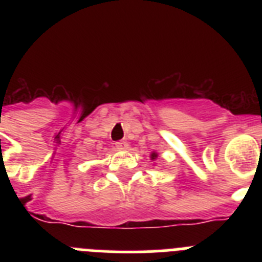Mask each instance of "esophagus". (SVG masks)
Returning a JSON list of instances; mask_svg holds the SVG:
<instances>
[{"mask_svg": "<svg viewBox=\"0 0 262 262\" xmlns=\"http://www.w3.org/2000/svg\"><path fill=\"white\" fill-rule=\"evenodd\" d=\"M115 147H117L118 149H122V151H124V149H127V148H128V143H127L126 140H119V142L115 143Z\"/></svg>", "mask_w": 262, "mask_h": 262, "instance_id": "1", "label": "esophagus"}]
</instances>
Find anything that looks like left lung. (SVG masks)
I'll return each mask as SVG.
<instances>
[{"label":"left lung","instance_id":"1","mask_svg":"<svg viewBox=\"0 0 262 262\" xmlns=\"http://www.w3.org/2000/svg\"><path fill=\"white\" fill-rule=\"evenodd\" d=\"M156 157H157V154H155V152H154V154L151 155V159L155 160V159H156Z\"/></svg>","mask_w":262,"mask_h":262}]
</instances>
